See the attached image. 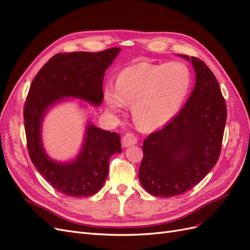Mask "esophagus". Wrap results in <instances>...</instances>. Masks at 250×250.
Returning a JSON list of instances; mask_svg holds the SVG:
<instances>
[{"mask_svg":"<svg viewBox=\"0 0 250 250\" xmlns=\"http://www.w3.org/2000/svg\"><path fill=\"white\" fill-rule=\"evenodd\" d=\"M138 143V138L135 137L133 133H126L122 139V145L124 147H129L132 145H135Z\"/></svg>","mask_w":250,"mask_h":250,"instance_id":"1","label":"esophagus"}]
</instances>
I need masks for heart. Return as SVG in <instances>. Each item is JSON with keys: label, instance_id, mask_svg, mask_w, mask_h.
Returning a JSON list of instances; mask_svg holds the SVG:
<instances>
[{"label": "heart", "instance_id": "1", "mask_svg": "<svg viewBox=\"0 0 250 250\" xmlns=\"http://www.w3.org/2000/svg\"><path fill=\"white\" fill-rule=\"evenodd\" d=\"M191 73L180 62H140L119 74L116 87L107 84L104 99L109 111L131 105L132 118L140 128H160L176 116L191 87Z\"/></svg>", "mask_w": 250, "mask_h": 250}]
</instances>
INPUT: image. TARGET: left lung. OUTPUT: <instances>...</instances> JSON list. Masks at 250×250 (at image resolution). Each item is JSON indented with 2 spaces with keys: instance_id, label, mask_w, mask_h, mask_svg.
Instances as JSON below:
<instances>
[{
  "instance_id": "obj_1",
  "label": "left lung",
  "mask_w": 250,
  "mask_h": 250,
  "mask_svg": "<svg viewBox=\"0 0 250 250\" xmlns=\"http://www.w3.org/2000/svg\"><path fill=\"white\" fill-rule=\"evenodd\" d=\"M191 62L196 83L176 117L144 141L139 179L156 197L183 194L199 184L221 153L226 104L209 67L197 57Z\"/></svg>"
}]
</instances>
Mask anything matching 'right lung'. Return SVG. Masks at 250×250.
<instances>
[{"label":"right lung","instance_id":"right-lung-1","mask_svg":"<svg viewBox=\"0 0 250 250\" xmlns=\"http://www.w3.org/2000/svg\"><path fill=\"white\" fill-rule=\"evenodd\" d=\"M120 48L101 52L59 53L34 77L24 106L29 156L43 178L62 194L88 197L103 187L109 158L120 153V135L88 124L81 152L74 162L60 164L44 152L41 140L44 112L64 97H75L95 105L103 100V78Z\"/></svg>","mask_w":250,"mask_h":250}]
</instances>
